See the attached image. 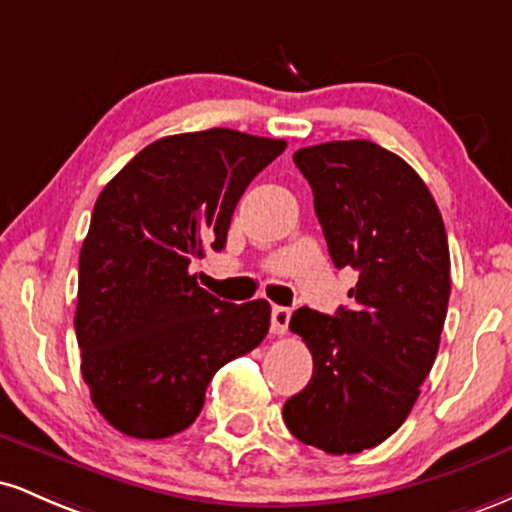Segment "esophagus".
I'll return each instance as SVG.
<instances>
[{"label": "esophagus", "instance_id": "1", "mask_svg": "<svg viewBox=\"0 0 512 512\" xmlns=\"http://www.w3.org/2000/svg\"><path fill=\"white\" fill-rule=\"evenodd\" d=\"M289 322H291V310L281 308V305H274L272 308V332L286 334L289 332Z\"/></svg>", "mask_w": 512, "mask_h": 512}]
</instances>
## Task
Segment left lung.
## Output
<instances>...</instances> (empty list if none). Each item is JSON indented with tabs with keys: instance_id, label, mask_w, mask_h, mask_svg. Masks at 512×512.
I'll return each instance as SVG.
<instances>
[{
	"instance_id": "1",
	"label": "left lung",
	"mask_w": 512,
	"mask_h": 512,
	"mask_svg": "<svg viewBox=\"0 0 512 512\" xmlns=\"http://www.w3.org/2000/svg\"><path fill=\"white\" fill-rule=\"evenodd\" d=\"M293 163L313 187L334 267L358 281L354 305L334 317L293 313L313 378L284 404V421L305 445L354 455L404 424L431 373L450 298L448 236L426 182L383 146H305Z\"/></svg>"
}]
</instances>
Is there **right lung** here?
I'll list each match as a JSON object with an SVG mask.
<instances>
[{
  "instance_id": "1",
  "label": "right lung",
  "mask_w": 512,
  "mask_h": 512,
  "mask_svg": "<svg viewBox=\"0 0 512 512\" xmlns=\"http://www.w3.org/2000/svg\"><path fill=\"white\" fill-rule=\"evenodd\" d=\"M284 149V139L226 127L173 134L139 151L96 199L74 327L91 402L125 436L185 431L216 370L267 337V301H221L190 264L223 250L245 187Z\"/></svg>"
}]
</instances>
